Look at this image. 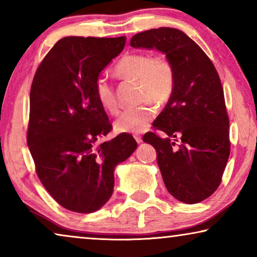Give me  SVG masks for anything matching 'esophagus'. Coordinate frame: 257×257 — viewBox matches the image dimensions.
I'll use <instances>...</instances> for the list:
<instances>
[{"mask_svg":"<svg viewBox=\"0 0 257 257\" xmlns=\"http://www.w3.org/2000/svg\"><path fill=\"white\" fill-rule=\"evenodd\" d=\"M135 139H136V142L138 143V144H140L143 142V139H142V137H140L139 135H135Z\"/></svg>","mask_w":257,"mask_h":257,"instance_id":"1","label":"esophagus"}]
</instances>
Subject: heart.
I'll return each mask as SVG.
<instances>
[{
	"instance_id": "b5f03b06",
	"label": "heart",
	"mask_w": 257,
	"mask_h": 257,
	"mask_svg": "<svg viewBox=\"0 0 257 257\" xmlns=\"http://www.w3.org/2000/svg\"><path fill=\"white\" fill-rule=\"evenodd\" d=\"M119 77L138 82L139 100H151L157 105L166 104L174 87V71L171 63L163 57L150 54H127L114 68ZM98 103L110 113L118 111L114 90L106 76H99L94 83ZM154 115L150 105L128 108L121 112L114 121V130L120 133H140L147 128Z\"/></svg>"
}]
</instances>
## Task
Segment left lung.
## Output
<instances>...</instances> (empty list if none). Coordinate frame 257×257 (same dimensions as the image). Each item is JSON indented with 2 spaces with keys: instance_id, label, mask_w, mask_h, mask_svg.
<instances>
[{
  "instance_id": "obj_1",
  "label": "left lung",
  "mask_w": 257,
  "mask_h": 257,
  "mask_svg": "<svg viewBox=\"0 0 257 257\" xmlns=\"http://www.w3.org/2000/svg\"><path fill=\"white\" fill-rule=\"evenodd\" d=\"M135 49H156L174 71V87L143 140L157 151L167 191L179 201L201 202L219 187L230 153L229 119L223 89L213 63L181 30L159 28L131 38Z\"/></svg>"
}]
</instances>
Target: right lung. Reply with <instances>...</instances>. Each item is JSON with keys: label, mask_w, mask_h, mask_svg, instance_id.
Masks as SVG:
<instances>
[{"label": "right lung", "mask_w": 257, "mask_h": 257, "mask_svg": "<svg viewBox=\"0 0 257 257\" xmlns=\"http://www.w3.org/2000/svg\"><path fill=\"white\" fill-rule=\"evenodd\" d=\"M126 38L59 40L35 73L27 142L38 178L52 198L76 213H93L111 198L114 170L137 149L128 133L98 145L112 126L94 83Z\"/></svg>", "instance_id": "add662e5"}]
</instances>
